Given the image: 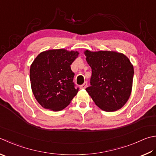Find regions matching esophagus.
Masks as SVG:
<instances>
[{"instance_id": "obj_1", "label": "esophagus", "mask_w": 156, "mask_h": 156, "mask_svg": "<svg viewBox=\"0 0 156 156\" xmlns=\"http://www.w3.org/2000/svg\"><path fill=\"white\" fill-rule=\"evenodd\" d=\"M87 86V83L86 81V82H84V83L83 85H81L80 87L81 88V89H86Z\"/></svg>"}]
</instances>
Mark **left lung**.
Wrapping results in <instances>:
<instances>
[{"instance_id":"obj_1","label":"left lung","mask_w":156,"mask_h":156,"mask_svg":"<svg viewBox=\"0 0 156 156\" xmlns=\"http://www.w3.org/2000/svg\"><path fill=\"white\" fill-rule=\"evenodd\" d=\"M86 61L92 69L90 86L86 90L102 110L121 108L130 96L134 68L125 55L115 51L86 50Z\"/></svg>"}]
</instances>
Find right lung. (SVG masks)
I'll use <instances>...</instances> for the list:
<instances>
[{
    "mask_svg": "<svg viewBox=\"0 0 156 156\" xmlns=\"http://www.w3.org/2000/svg\"><path fill=\"white\" fill-rule=\"evenodd\" d=\"M77 51L52 49L41 53L30 69L33 94L43 108L62 110L77 95L79 87L73 82L75 73L70 65L78 56Z\"/></svg>",
    "mask_w": 156,
    "mask_h": 156,
    "instance_id": "add662e5",
    "label": "right lung"
}]
</instances>
